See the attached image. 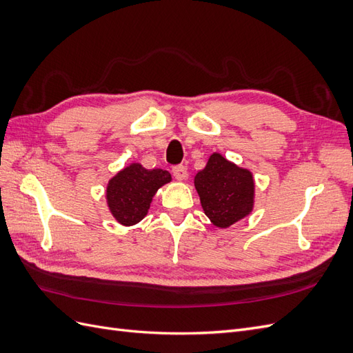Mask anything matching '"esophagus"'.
Returning a JSON list of instances; mask_svg holds the SVG:
<instances>
[{
    "label": "esophagus",
    "mask_w": 353,
    "mask_h": 353,
    "mask_svg": "<svg viewBox=\"0 0 353 353\" xmlns=\"http://www.w3.org/2000/svg\"><path fill=\"white\" fill-rule=\"evenodd\" d=\"M172 172H174V176H175L178 181H184V179L187 178V168L183 166V165L174 166Z\"/></svg>",
    "instance_id": "esophagus-1"
}]
</instances>
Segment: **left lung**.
I'll return each mask as SVG.
<instances>
[{
  "label": "left lung",
  "mask_w": 353,
  "mask_h": 353,
  "mask_svg": "<svg viewBox=\"0 0 353 353\" xmlns=\"http://www.w3.org/2000/svg\"><path fill=\"white\" fill-rule=\"evenodd\" d=\"M254 176L248 168L236 165L215 152L196 174L194 188L203 212L219 230L248 218L254 209Z\"/></svg>",
  "instance_id": "left-lung-1"
}]
</instances>
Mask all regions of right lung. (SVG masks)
<instances>
[{"label": "right lung", "mask_w": 353, "mask_h": 353, "mask_svg": "<svg viewBox=\"0 0 353 353\" xmlns=\"http://www.w3.org/2000/svg\"><path fill=\"white\" fill-rule=\"evenodd\" d=\"M170 181L172 176L168 170L145 169L141 163L132 162L108 181L105 205L117 223L134 227L147 216L153 197Z\"/></svg>", "instance_id": "add662e5"}]
</instances>
